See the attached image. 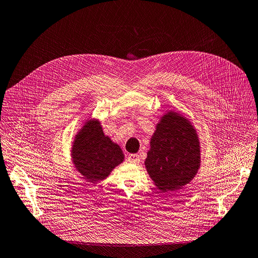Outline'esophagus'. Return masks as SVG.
<instances>
[{
    "label": "esophagus",
    "instance_id": "esophagus-1",
    "mask_svg": "<svg viewBox=\"0 0 258 258\" xmlns=\"http://www.w3.org/2000/svg\"><path fill=\"white\" fill-rule=\"evenodd\" d=\"M128 161L132 164H139L140 163V157L138 156V154H129L128 157Z\"/></svg>",
    "mask_w": 258,
    "mask_h": 258
}]
</instances>
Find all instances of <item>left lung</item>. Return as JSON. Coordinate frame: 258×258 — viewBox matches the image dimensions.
Listing matches in <instances>:
<instances>
[{
  "label": "left lung",
  "instance_id": "1",
  "mask_svg": "<svg viewBox=\"0 0 258 258\" xmlns=\"http://www.w3.org/2000/svg\"><path fill=\"white\" fill-rule=\"evenodd\" d=\"M200 141L191 121L176 111L161 116L150 140L145 167L154 185L167 192L180 189L197 174Z\"/></svg>",
  "mask_w": 258,
  "mask_h": 258
}]
</instances>
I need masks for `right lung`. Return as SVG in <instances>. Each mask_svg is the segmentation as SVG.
<instances>
[{"instance_id":"add662e5","label":"right lung","mask_w":258,"mask_h":258,"mask_svg":"<svg viewBox=\"0 0 258 258\" xmlns=\"http://www.w3.org/2000/svg\"><path fill=\"white\" fill-rule=\"evenodd\" d=\"M76 170L88 182L105 180L125 160L118 144L106 136L95 118L87 119L75 136L71 150Z\"/></svg>"}]
</instances>
